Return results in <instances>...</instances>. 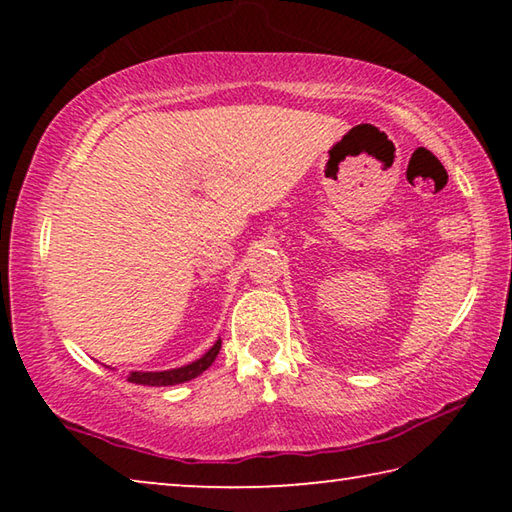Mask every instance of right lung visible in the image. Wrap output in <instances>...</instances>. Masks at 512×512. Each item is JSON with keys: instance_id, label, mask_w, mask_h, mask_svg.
I'll return each instance as SVG.
<instances>
[{"instance_id": "1", "label": "right lung", "mask_w": 512, "mask_h": 512, "mask_svg": "<svg viewBox=\"0 0 512 512\" xmlns=\"http://www.w3.org/2000/svg\"><path fill=\"white\" fill-rule=\"evenodd\" d=\"M221 350V339L216 341L210 350H207L201 359H196L192 363H187L183 368H173V370H160V372H131L128 375V381L133 384H142V386H173V384H183V381L194 379L198 375L212 366L216 354Z\"/></svg>"}]
</instances>
